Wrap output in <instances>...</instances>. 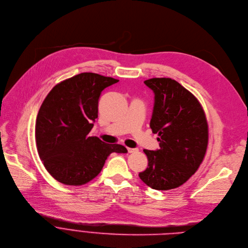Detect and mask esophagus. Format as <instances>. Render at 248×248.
<instances>
[{"label": "esophagus", "instance_id": "obj_1", "mask_svg": "<svg viewBox=\"0 0 248 248\" xmlns=\"http://www.w3.org/2000/svg\"><path fill=\"white\" fill-rule=\"evenodd\" d=\"M127 151L129 153H134V152H138L139 149L138 148H129V147H127Z\"/></svg>", "mask_w": 248, "mask_h": 248}]
</instances>
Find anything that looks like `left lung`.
Instances as JSON below:
<instances>
[{"instance_id": "8db88e82", "label": "left lung", "mask_w": 248, "mask_h": 248, "mask_svg": "<svg viewBox=\"0 0 248 248\" xmlns=\"http://www.w3.org/2000/svg\"><path fill=\"white\" fill-rule=\"evenodd\" d=\"M144 84L154 93L150 120L158 133L159 149L147 150L148 167L140 178L155 190L183 185L204 159L209 140L208 123L197 98L171 78H152Z\"/></svg>"}]
</instances>
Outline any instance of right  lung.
Returning <instances> with one entry per match:
<instances>
[{"label":"right lung","mask_w":248,"mask_h":248,"mask_svg":"<svg viewBox=\"0 0 248 248\" xmlns=\"http://www.w3.org/2000/svg\"><path fill=\"white\" fill-rule=\"evenodd\" d=\"M118 79L81 73L57 84L43 101L35 123L40 159L58 182L80 186L93 180L108 156L126 153L121 144H108L90 131L98 119L99 98Z\"/></svg>","instance_id":"1"}]
</instances>
